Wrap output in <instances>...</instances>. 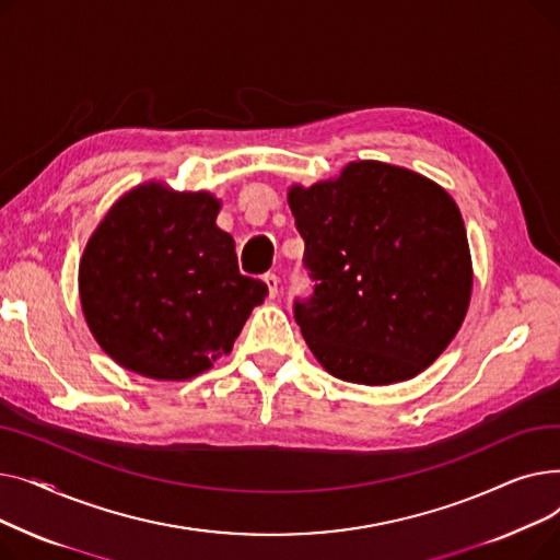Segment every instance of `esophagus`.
<instances>
[{
	"mask_svg": "<svg viewBox=\"0 0 560 560\" xmlns=\"http://www.w3.org/2000/svg\"><path fill=\"white\" fill-rule=\"evenodd\" d=\"M262 281L268 283V290H270V298H277L279 295V277L275 272H268L262 277Z\"/></svg>",
	"mask_w": 560,
	"mask_h": 560,
	"instance_id": "34e87169",
	"label": "esophagus"
}]
</instances>
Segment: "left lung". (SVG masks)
<instances>
[{"instance_id": "1", "label": "left lung", "mask_w": 560, "mask_h": 560, "mask_svg": "<svg viewBox=\"0 0 560 560\" xmlns=\"http://www.w3.org/2000/svg\"><path fill=\"white\" fill-rule=\"evenodd\" d=\"M313 295L295 319L329 374L388 386L427 370L458 334L472 258L456 201L427 176L381 161L288 190Z\"/></svg>"}]
</instances>
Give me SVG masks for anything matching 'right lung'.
Returning <instances> with one entry per match:
<instances>
[{"mask_svg":"<svg viewBox=\"0 0 560 560\" xmlns=\"http://www.w3.org/2000/svg\"><path fill=\"white\" fill-rule=\"evenodd\" d=\"M220 199L150 182L117 199L79 262L83 317L131 372L186 381L229 354L268 285L243 277Z\"/></svg>","mask_w":560,"mask_h":560,"instance_id":"1","label":"right lung"}]
</instances>
